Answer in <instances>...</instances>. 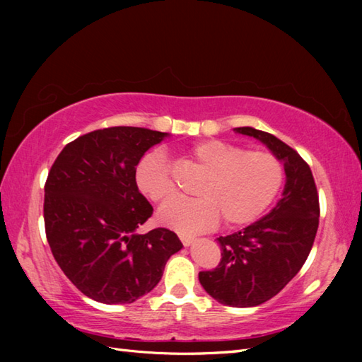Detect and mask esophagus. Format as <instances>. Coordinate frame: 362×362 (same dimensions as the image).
Here are the masks:
<instances>
[{
    "label": "esophagus",
    "instance_id": "obj_1",
    "mask_svg": "<svg viewBox=\"0 0 362 362\" xmlns=\"http://www.w3.org/2000/svg\"><path fill=\"white\" fill-rule=\"evenodd\" d=\"M180 241H182V244L185 245V247H188V245H191L194 243V238H191V236H180Z\"/></svg>",
    "mask_w": 362,
    "mask_h": 362
}]
</instances>
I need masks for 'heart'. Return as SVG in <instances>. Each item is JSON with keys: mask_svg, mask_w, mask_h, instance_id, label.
Here are the masks:
<instances>
[{"mask_svg": "<svg viewBox=\"0 0 362 362\" xmlns=\"http://www.w3.org/2000/svg\"><path fill=\"white\" fill-rule=\"evenodd\" d=\"M188 157L205 173L197 188L199 199L163 205L158 221L182 235L209 230L224 218L228 227L244 226L263 213L283 183L280 160L269 152L245 151L222 140H204L191 146ZM136 187L153 202H166L175 194L168 158L153 149L138 161Z\"/></svg>", "mask_w": 362, "mask_h": 362, "instance_id": "b5f03b06", "label": "heart"}]
</instances>
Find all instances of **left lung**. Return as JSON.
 I'll return each mask as SVG.
<instances>
[{
  "label": "left lung",
  "instance_id": "8db88e82",
  "mask_svg": "<svg viewBox=\"0 0 362 362\" xmlns=\"http://www.w3.org/2000/svg\"><path fill=\"white\" fill-rule=\"evenodd\" d=\"M233 130L266 144L283 163L286 183L266 216L218 238L221 263L199 272V281L219 303L250 308L279 294L305 264L319 227V196L308 163L286 143L253 127Z\"/></svg>",
  "mask_w": 362,
  "mask_h": 362
}]
</instances>
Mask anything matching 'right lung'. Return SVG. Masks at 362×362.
<instances>
[{
	"label": "right lung",
	"instance_id": "obj_1",
	"mask_svg": "<svg viewBox=\"0 0 362 362\" xmlns=\"http://www.w3.org/2000/svg\"><path fill=\"white\" fill-rule=\"evenodd\" d=\"M169 134L109 127L68 143L45 183V230L57 264L96 302L134 303L157 286L183 245L174 232L136 233L152 205L136 187L144 152Z\"/></svg>",
	"mask_w": 362,
	"mask_h": 362
}]
</instances>
